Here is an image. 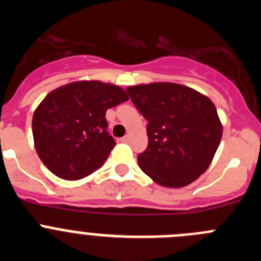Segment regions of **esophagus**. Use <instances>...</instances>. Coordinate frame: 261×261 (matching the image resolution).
Segmentation results:
<instances>
[{"instance_id":"1","label":"esophagus","mask_w":261,"mask_h":261,"mask_svg":"<svg viewBox=\"0 0 261 261\" xmlns=\"http://www.w3.org/2000/svg\"><path fill=\"white\" fill-rule=\"evenodd\" d=\"M121 141L125 142V144H128V142L130 141V136H129V135H125V136H124L123 138H121Z\"/></svg>"}]
</instances>
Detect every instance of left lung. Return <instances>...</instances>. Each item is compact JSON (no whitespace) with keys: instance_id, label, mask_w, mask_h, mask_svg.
I'll return each instance as SVG.
<instances>
[{"instance_id":"left-lung-1","label":"left lung","mask_w":261,"mask_h":261,"mask_svg":"<svg viewBox=\"0 0 261 261\" xmlns=\"http://www.w3.org/2000/svg\"><path fill=\"white\" fill-rule=\"evenodd\" d=\"M147 120L146 150L138 165L156 184L180 188L206 171L222 137L216 106L199 91L170 82L126 87Z\"/></svg>"}]
</instances>
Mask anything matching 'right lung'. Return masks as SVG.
Instances as JSON below:
<instances>
[{"label": "right lung", "instance_id": "add662e5", "mask_svg": "<svg viewBox=\"0 0 261 261\" xmlns=\"http://www.w3.org/2000/svg\"><path fill=\"white\" fill-rule=\"evenodd\" d=\"M125 100L121 87L99 81H78L50 91L32 117L41 162L65 180H78L102 167L115 146L106 111Z\"/></svg>", "mask_w": 261, "mask_h": 261}]
</instances>
